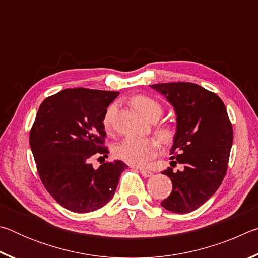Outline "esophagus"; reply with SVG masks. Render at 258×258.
I'll use <instances>...</instances> for the list:
<instances>
[{"instance_id": "obj_1", "label": "esophagus", "mask_w": 258, "mask_h": 258, "mask_svg": "<svg viewBox=\"0 0 258 258\" xmlns=\"http://www.w3.org/2000/svg\"><path fill=\"white\" fill-rule=\"evenodd\" d=\"M139 171H140V173H141V175H142V176H145V177H150V176H152V172L148 171V169L140 168Z\"/></svg>"}]
</instances>
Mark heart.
Segmentation results:
<instances>
[{
	"mask_svg": "<svg viewBox=\"0 0 258 258\" xmlns=\"http://www.w3.org/2000/svg\"><path fill=\"white\" fill-rule=\"evenodd\" d=\"M132 103L134 108L142 116H145L147 119H149L152 115H157L160 117L161 112H163V108H161L160 104L155 101L154 99L146 97V95H138V97H135L132 100ZM116 110L117 106L113 103L108 107L106 113H104L103 125L107 130L111 127L112 119L116 113ZM157 134H158L161 141L168 143L172 141L174 137V131L171 127L164 126V127H160L157 131ZM158 150L159 143L155 139L128 137L116 146L115 155L117 156V158L121 159L125 163L141 166L156 157Z\"/></svg>",
	"mask_w": 258,
	"mask_h": 258,
	"instance_id": "obj_1",
	"label": "heart"
}]
</instances>
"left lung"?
Returning a JSON list of instances; mask_svg holds the SVG:
<instances>
[{
    "instance_id": "8db88e82",
    "label": "left lung",
    "mask_w": 258,
    "mask_h": 258,
    "mask_svg": "<svg viewBox=\"0 0 258 258\" xmlns=\"http://www.w3.org/2000/svg\"><path fill=\"white\" fill-rule=\"evenodd\" d=\"M172 104L176 131L172 159L184 166L163 172L173 190L161 206L169 212H194L215 194L226 174L233 130L223 101L217 94L194 83H160L150 85ZM176 163V161H175Z\"/></svg>"
}]
</instances>
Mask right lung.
Masks as SVG:
<instances>
[{
  "label": "right lung",
  "mask_w": 258,
  "mask_h": 258,
  "mask_svg": "<svg viewBox=\"0 0 258 258\" xmlns=\"http://www.w3.org/2000/svg\"><path fill=\"white\" fill-rule=\"evenodd\" d=\"M118 95L113 91L66 89L38 108L29 133L30 149L45 189L68 211L90 213L103 207L128 167L120 160L98 169L90 163L94 155L109 154L103 146V117Z\"/></svg>",
  "instance_id": "obj_1"
}]
</instances>
